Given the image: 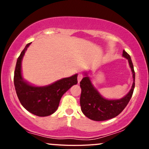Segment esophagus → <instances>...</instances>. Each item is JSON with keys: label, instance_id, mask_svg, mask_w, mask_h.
<instances>
[{"label": "esophagus", "instance_id": "obj_1", "mask_svg": "<svg viewBox=\"0 0 149 149\" xmlns=\"http://www.w3.org/2000/svg\"><path fill=\"white\" fill-rule=\"evenodd\" d=\"M83 78V75L82 74V73H79V74L78 75V83H80V80H82V78Z\"/></svg>", "mask_w": 149, "mask_h": 149}]
</instances>
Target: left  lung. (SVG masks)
Returning <instances> with one entry per match:
<instances>
[{
  "label": "left lung",
  "mask_w": 149,
  "mask_h": 149,
  "mask_svg": "<svg viewBox=\"0 0 149 149\" xmlns=\"http://www.w3.org/2000/svg\"><path fill=\"white\" fill-rule=\"evenodd\" d=\"M123 56L128 60L132 72L134 82L131 90L122 99L109 100L104 98L92 84L90 77L88 76L87 73H85V77L80 82V86L81 88L80 99L81 111L88 118L95 121L111 119L119 115L129 103L134 92L135 73L130 56L125 50L123 52Z\"/></svg>",
  "instance_id": "left-lung-1"
}]
</instances>
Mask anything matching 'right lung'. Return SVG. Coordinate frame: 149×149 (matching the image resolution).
Returning <instances> with one entry per match:
<instances>
[{"mask_svg": "<svg viewBox=\"0 0 149 149\" xmlns=\"http://www.w3.org/2000/svg\"><path fill=\"white\" fill-rule=\"evenodd\" d=\"M30 43L22 50L17 61L15 70L14 84L17 95L22 105L34 115L45 117L57 111L63 95L78 83V74L62 78L52 84L36 87L29 84L22 76V60Z\"/></svg>", "mask_w": 149, "mask_h": 149, "instance_id": "1", "label": "right lung"}]
</instances>
